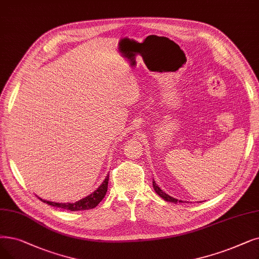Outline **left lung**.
<instances>
[{"label": "left lung", "instance_id": "left-lung-1", "mask_svg": "<svg viewBox=\"0 0 259 259\" xmlns=\"http://www.w3.org/2000/svg\"><path fill=\"white\" fill-rule=\"evenodd\" d=\"M152 185H153V188H154V190H155V193L159 195L161 198H163L165 201H167V202H174V203H180V202H183L182 200H177L176 198H172V197H170L169 195H167L166 193H164L163 190L156 185V183H155V181L154 180H152Z\"/></svg>", "mask_w": 259, "mask_h": 259}]
</instances>
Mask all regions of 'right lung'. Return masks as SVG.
I'll list each match as a JSON object with an SVG mask.
<instances>
[{"label":"right lung","mask_w":259,"mask_h":259,"mask_svg":"<svg viewBox=\"0 0 259 259\" xmlns=\"http://www.w3.org/2000/svg\"><path fill=\"white\" fill-rule=\"evenodd\" d=\"M108 182H109V175L106 177V179L104 180V182L102 183L95 192H93L91 195L87 196L85 198L75 202V203H57V202H51V201H47L43 200L41 198H39L44 203H48L49 205L52 206H56V207H60L63 209H67V210H84V209H91L96 207L99 202L102 201L108 190Z\"/></svg>","instance_id":"1"}]
</instances>
